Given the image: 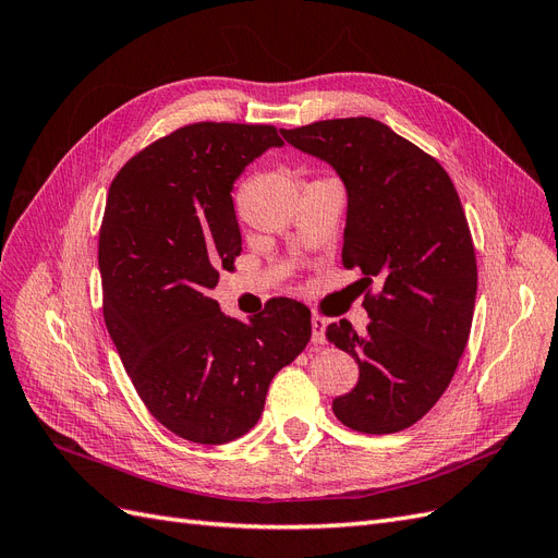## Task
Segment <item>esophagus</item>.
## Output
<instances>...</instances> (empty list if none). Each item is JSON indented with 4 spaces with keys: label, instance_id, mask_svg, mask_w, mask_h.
Returning a JSON list of instances; mask_svg holds the SVG:
<instances>
[{
    "label": "esophagus",
    "instance_id": "obj_1",
    "mask_svg": "<svg viewBox=\"0 0 558 558\" xmlns=\"http://www.w3.org/2000/svg\"><path fill=\"white\" fill-rule=\"evenodd\" d=\"M326 326H328L326 316H320V314L312 316V340H314V344H326Z\"/></svg>",
    "mask_w": 558,
    "mask_h": 558
}]
</instances>
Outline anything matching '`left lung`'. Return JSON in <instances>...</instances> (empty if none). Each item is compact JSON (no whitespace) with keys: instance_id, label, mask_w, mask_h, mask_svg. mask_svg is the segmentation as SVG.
Wrapping results in <instances>:
<instances>
[{"instance_id":"8db88e82","label":"left lung","mask_w":558,"mask_h":558,"mask_svg":"<svg viewBox=\"0 0 558 558\" xmlns=\"http://www.w3.org/2000/svg\"><path fill=\"white\" fill-rule=\"evenodd\" d=\"M281 134L330 162L349 193L342 263L361 267L369 324L363 335L347 320L328 326L359 363V384L332 412L367 435L410 428L447 391L475 312V244L459 193L440 162L375 118Z\"/></svg>"}]
</instances>
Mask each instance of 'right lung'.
<instances>
[{
  "mask_svg": "<svg viewBox=\"0 0 558 558\" xmlns=\"http://www.w3.org/2000/svg\"><path fill=\"white\" fill-rule=\"evenodd\" d=\"M281 144L265 123L183 125L132 156L107 195L97 244L107 330L146 410L197 445L256 426L269 381L312 337L298 300L272 298L244 324L209 298L242 253L232 183Z\"/></svg>",
  "mask_w": 558,
  "mask_h": 558,
  "instance_id": "1",
  "label": "right lung"
}]
</instances>
